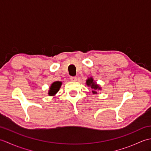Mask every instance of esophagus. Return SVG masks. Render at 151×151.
<instances>
[{
    "instance_id": "1",
    "label": "esophagus",
    "mask_w": 151,
    "mask_h": 151,
    "mask_svg": "<svg viewBox=\"0 0 151 151\" xmlns=\"http://www.w3.org/2000/svg\"><path fill=\"white\" fill-rule=\"evenodd\" d=\"M76 78H77V77H76V76H71V77L70 78V81H76Z\"/></svg>"
}]
</instances>
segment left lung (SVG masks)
<instances>
[{"label": "left lung", "mask_w": 151, "mask_h": 151, "mask_svg": "<svg viewBox=\"0 0 151 151\" xmlns=\"http://www.w3.org/2000/svg\"><path fill=\"white\" fill-rule=\"evenodd\" d=\"M86 84L89 87H91V88L93 89L92 93L93 94H97V90H101V88L98 84H96V82H94L92 77L88 78L87 81H86Z\"/></svg>", "instance_id": "obj_1"}]
</instances>
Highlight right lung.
<instances>
[{"label": "right lung", "instance_id": "add662e5", "mask_svg": "<svg viewBox=\"0 0 151 151\" xmlns=\"http://www.w3.org/2000/svg\"><path fill=\"white\" fill-rule=\"evenodd\" d=\"M62 82H59V81H56L53 82L52 84H51L49 91L48 93L49 96H53L57 93V92L59 91V89L62 86Z\"/></svg>", "mask_w": 151, "mask_h": 151}]
</instances>
